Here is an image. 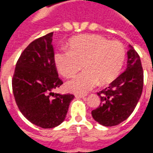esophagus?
<instances>
[{"instance_id":"34e87169","label":"esophagus","mask_w":153,"mask_h":153,"mask_svg":"<svg viewBox=\"0 0 153 153\" xmlns=\"http://www.w3.org/2000/svg\"><path fill=\"white\" fill-rule=\"evenodd\" d=\"M85 97V95H81V94H75V97H77V98H83V97Z\"/></svg>"}]
</instances>
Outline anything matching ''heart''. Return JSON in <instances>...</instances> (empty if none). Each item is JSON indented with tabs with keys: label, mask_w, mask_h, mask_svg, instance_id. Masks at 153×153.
I'll return each mask as SVG.
<instances>
[{
	"label": "heart",
	"mask_w": 153,
	"mask_h": 153,
	"mask_svg": "<svg viewBox=\"0 0 153 153\" xmlns=\"http://www.w3.org/2000/svg\"><path fill=\"white\" fill-rule=\"evenodd\" d=\"M69 50L60 49L54 56L57 69L64 77L70 78L66 83L71 93L83 94L99 83L106 85L120 75L126 56L124 45L96 34H83L68 42Z\"/></svg>",
	"instance_id": "obj_1"
}]
</instances>
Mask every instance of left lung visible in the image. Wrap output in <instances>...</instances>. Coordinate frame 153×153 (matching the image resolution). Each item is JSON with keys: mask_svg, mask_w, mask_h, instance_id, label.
I'll list each match as a JSON object with an SVG mask.
<instances>
[{"mask_svg": "<svg viewBox=\"0 0 153 153\" xmlns=\"http://www.w3.org/2000/svg\"><path fill=\"white\" fill-rule=\"evenodd\" d=\"M130 47L127 52V69L109 87L97 93L100 106L92 111L100 125L111 127L125 120L134 111L143 92V70L138 52Z\"/></svg>", "mask_w": 153, "mask_h": 153, "instance_id": "1", "label": "left lung"}]
</instances>
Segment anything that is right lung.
<instances>
[{
	"mask_svg": "<svg viewBox=\"0 0 153 153\" xmlns=\"http://www.w3.org/2000/svg\"><path fill=\"white\" fill-rule=\"evenodd\" d=\"M53 32L33 41L17 60L12 89L20 112L33 125L43 128L60 125L66 116L73 94L53 90L63 81L54 60Z\"/></svg>",
	"mask_w": 153,
	"mask_h": 153,
	"instance_id": "1",
	"label": "right lung"
}]
</instances>
